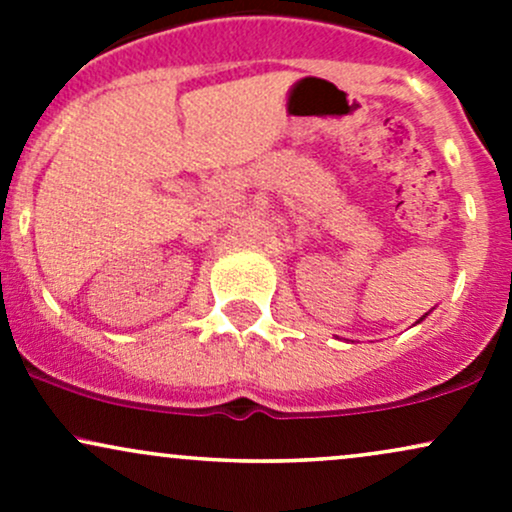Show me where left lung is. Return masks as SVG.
<instances>
[{"label": "left lung", "instance_id": "obj_1", "mask_svg": "<svg viewBox=\"0 0 512 512\" xmlns=\"http://www.w3.org/2000/svg\"><path fill=\"white\" fill-rule=\"evenodd\" d=\"M424 317H426V315H424ZM424 317H421V320H424Z\"/></svg>", "mask_w": 512, "mask_h": 512}]
</instances>
